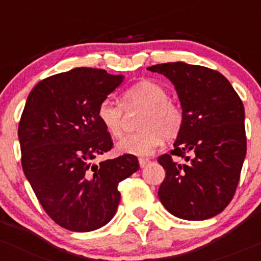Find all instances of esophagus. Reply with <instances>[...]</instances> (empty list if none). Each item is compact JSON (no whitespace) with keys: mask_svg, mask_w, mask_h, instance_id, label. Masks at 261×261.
<instances>
[{"mask_svg":"<svg viewBox=\"0 0 261 261\" xmlns=\"http://www.w3.org/2000/svg\"><path fill=\"white\" fill-rule=\"evenodd\" d=\"M139 164H140V167H141V169H144L147 164H150V160L149 159H139Z\"/></svg>","mask_w":261,"mask_h":261,"instance_id":"obj_1","label":"esophagus"}]
</instances>
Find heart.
<instances>
[{
  "label": "heart",
  "mask_w": 261,
  "mask_h": 261,
  "mask_svg": "<svg viewBox=\"0 0 261 261\" xmlns=\"http://www.w3.org/2000/svg\"><path fill=\"white\" fill-rule=\"evenodd\" d=\"M122 105L126 110H142L139 117V133L122 138L116 144L120 153L145 156L152 155L164 139L176 138L182 126V111L169 98L167 90L159 82L142 80L125 90ZM97 119L106 131L119 138L123 128V109L120 103L105 98L97 108Z\"/></svg>",
  "instance_id": "1"
}]
</instances>
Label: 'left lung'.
<instances>
[{
  "instance_id": "obj_1",
  "label": "left lung",
  "mask_w": 261,
  "mask_h": 261,
  "mask_svg": "<svg viewBox=\"0 0 261 261\" xmlns=\"http://www.w3.org/2000/svg\"><path fill=\"white\" fill-rule=\"evenodd\" d=\"M147 70L174 84L184 116L174 150L158 159L166 171L159 199L184 220L213 218L229 205L239 184L246 155L243 101L225 76L204 66L167 62ZM172 155L187 163H175Z\"/></svg>"
}]
</instances>
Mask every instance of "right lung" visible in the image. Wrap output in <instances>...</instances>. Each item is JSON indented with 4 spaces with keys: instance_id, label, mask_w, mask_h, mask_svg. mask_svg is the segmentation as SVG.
I'll list each match as a JSON object with an SVG mask.
<instances>
[{
    "instance_id": "right-lung-1",
    "label": "right lung",
    "mask_w": 261,
    "mask_h": 261,
    "mask_svg": "<svg viewBox=\"0 0 261 261\" xmlns=\"http://www.w3.org/2000/svg\"><path fill=\"white\" fill-rule=\"evenodd\" d=\"M122 75L77 67L40 81L18 123L21 164L35 195L52 220L71 231L100 229L114 218L120 181L139 170L135 155L94 164L112 140L97 108Z\"/></svg>"
}]
</instances>
